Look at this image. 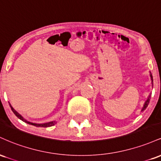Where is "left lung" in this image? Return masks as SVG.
Here are the masks:
<instances>
[{
	"mask_svg": "<svg viewBox=\"0 0 161 161\" xmlns=\"http://www.w3.org/2000/svg\"><path fill=\"white\" fill-rule=\"evenodd\" d=\"M150 77H151V83H152V85H153V77H152V75H151V73H150ZM151 94H150V95H149L148 97H147V101H146L145 102V104H144L143 108H142V111H143V110H145V109L147 108V105H148V104H149V101H150V99H151Z\"/></svg>",
	"mask_w": 161,
	"mask_h": 161,
	"instance_id": "obj_1",
	"label": "left lung"
}]
</instances>
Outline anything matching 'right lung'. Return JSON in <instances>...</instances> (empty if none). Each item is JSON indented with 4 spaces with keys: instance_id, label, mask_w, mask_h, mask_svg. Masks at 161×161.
Instances as JSON below:
<instances>
[{
    "instance_id": "obj_1",
    "label": "right lung",
    "mask_w": 161,
    "mask_h": 161,
    "mask_svg": "<svg viewBox=\"0 0 161 161\" xmlns=\"http://www.w3.org/2000/svg\"><path fill=\"white\" fill-rule=\"evenodd\" d=\"M10 108H11V110H12V111L14 112V114H15V115L17 116L19 119H21V120H23L24 122H25V123H29V124H31L32 125H35V126H37V127H50V126H52V125H53L56 123V122L55 121H51V122H49V123H30V122H28L27 120H25V119L20 114H19L18 112H16L15 110H14V108H13V107L11 106V105L10 104Z\"/></svg>"
}]
</instances>
